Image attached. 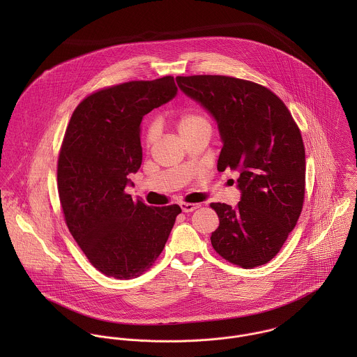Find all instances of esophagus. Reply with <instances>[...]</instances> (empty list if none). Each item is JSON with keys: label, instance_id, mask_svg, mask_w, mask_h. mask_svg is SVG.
Here are the masks:
<instances>
[{"label": "esophagus", "instance_id": "1", "mask_svg": "<svg viewBox=\"0 0 357 357\" xmlns=\"http://www.w3.org/2000/svg\"><path fill=\"white\" fill-rule=\"evenodd\" d=\"M180 207L184 213H191L194 210H197L199 207V204H180Z\"/></svg>", "mask_w": 357, "mask_h": 357}]
</instances>
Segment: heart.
<instances>
[{"mask_svg": "<svg viewBox=\"0 0 357 357\" xmlns=\"http://www.w3.org/2000/svg\"><path fill=\"white\" fill-rule=\"evenodd\" d=\"M204 126H210L207 119L202 116L201 114H197V112H187V114H183L178 121H177V129L180 132V135H185V133H190V132H194L199 128H204ZM158 133H159V128L156 123H151L149 126V130H147V146H153L158 137Z\"/></svg>", "mask_w": 357, "mask_h": 357, "instance_id": "b5f03b06", "label": "heart"}]
</instances>
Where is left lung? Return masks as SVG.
<instances>
[{
    "instance_id": "obj_1",
    "label": "left lung",
    "mask_w": 357,
    "mask_h": 357,
    "mask_svg": "<svg viewBox=\"0 0 357 357\" xmlns=\"http://www.w3.org/2000/svg\"><path fill=\"white\" fill-rule=\"evenodd\" d=\"M181 92L214 118L222 143L217 169L238 172L241 202L211 204L213 249L245 269L278 255L305 194V149L290 111L269 89L224 75L177 77Z\"/></svg>"
}]
</instances>
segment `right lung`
Returning a JSON list of instances; mask_svg holds the SVG:
<instances>
[{"label":"right lung","mask_w":357,"mask_h":357,"mask_svg":"<svg viewBox=\"0 0 357 357\" xmlns=\"http://www.w3.org/2000/svg\"><path fill=\"white\" fill-rule=\"evenodd\" d=\"M173 77L99 91L73 112L59 153L57 188L66 224L88 259L107 276L132 279L162 253L178 204L151 207L126 194L142 166V121L173 100Z\"/></svg>","instance_id":"obj_1"}]
</instances>
